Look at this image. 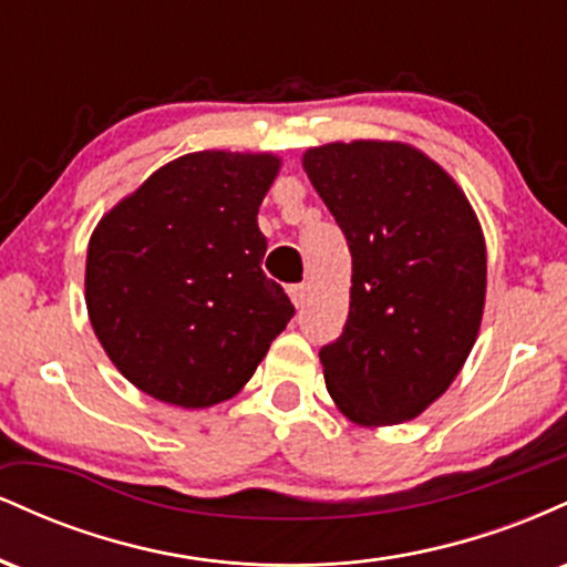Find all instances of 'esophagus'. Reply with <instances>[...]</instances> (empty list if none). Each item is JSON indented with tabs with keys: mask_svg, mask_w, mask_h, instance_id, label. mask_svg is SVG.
I'll use <instances>...</instances> for the list:
<instances>
[{
	"mask_svg": "<svg viewBox=\"0 0 567 567\" xmlns=\"http://www.w3.org/2000/svg\"><path fill=\"white\" fill-rule=\"evenodd\" d=\"M292 303L296 306H303L306 303V285H290L288 288Z\"/></svg>",
	"mask_w": 567,
	"mask_h": 567,
	"instance_id": "34e87169",
	"label": "esophagus"
}]
</instances>
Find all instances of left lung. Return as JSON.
<instances>
[{"instance_id":"obj_1","label":"left lung","mask_w":567,"mask_h":567,"mask_svg":"<svg viewBox=\"0 0 567 567\" xmlns=\"http://www.w3.org/2000/svg\"><path fill=\"white\" fill-rule=\"evenodd\" d=\"M351 252L349 320L320 349L324 386L362 426L410 421L451 386L480 330L485 243L451 175L405 143L303 154Z\"/></svg>"}]
</instances>
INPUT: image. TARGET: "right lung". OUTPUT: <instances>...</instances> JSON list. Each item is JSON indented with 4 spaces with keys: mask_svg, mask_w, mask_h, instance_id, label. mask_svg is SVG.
Wrapping results in <instances>:
<instances>
[{
    "mask_svg": "<svg viewBox=\"0 0 567 567\" xmlns=\"http://www.w3.org/2000/svg\"><path fill=\"white\" fill-rule=\"evenodd\" d=\"M277 171L269 154H186L97 224L90 322L141 392L181 408L229 400L292 320L288 292L261 269L256 220Z\"/></svg>",
    "mask_w": 567,
    "mask_h": 567,
    "instance_id": "1",
    "label": "right lung"
}]
</instances>
